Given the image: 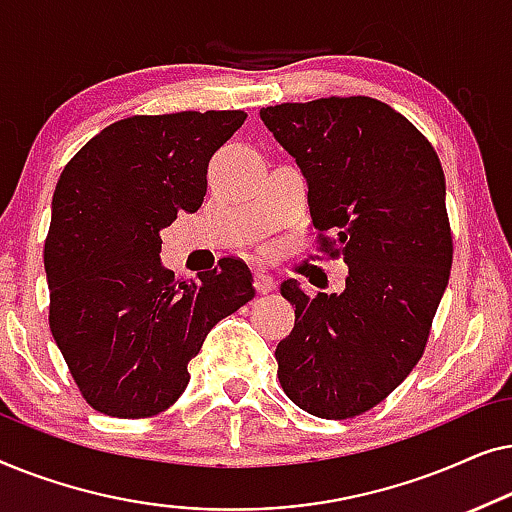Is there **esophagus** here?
Instances as JSON below:
<instances>
[{
  "instance_id": "1",
  "label": "esophagus",
  "mask_w": 512,
  "mask_h": 512,
  "mask_svg": "<svg viewBox=\"0 0 512 512\" xmlns=\"http://www.w3.org/2000/svg\"><path fill=\"white\" fill-rule=\"evenodd\" d=\"M254 286H256L258 293H270L272 289H275V279H272L268 272L256 270L254 272Z\"/></svg>"
}]
</instances>
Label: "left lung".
Returning a JSON list of instances; mask_svg holds the SVG:
<instances>
[{"mask_svg":"<svg viewBox=\"0 0 512 512\" xmlns=\"http://www.w3.org/2000/svg\"><path fill=\"white\" fill-rule=\"evenodd\" d=\"M261 121L307 179L321 251L349 268L342 293L282 284L296 324L275 349L279 382L310 415L356 417L410 375L429 340L452 268L443 167L422 132L373 97L286 102Z\"/></svg>","mask_w":512,"mask_h":512,"instance_id":"left-lung-1","label":"left lung"}]
</instances>
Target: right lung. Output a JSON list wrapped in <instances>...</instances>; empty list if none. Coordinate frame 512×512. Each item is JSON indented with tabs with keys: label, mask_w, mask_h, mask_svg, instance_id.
I'll return each instance as SVG.
<instances>
[{
	"label": "right lung",
	"mask_w": 512,
	"mask_h": 512,
	"mask_svg": "<svg viewBox=\"0 0 512 512\" xmlns=\"http://www.w3.org/2000/svg\"><path fill=\"white\" fill-rule=\"evenodd\" d=\"M244 111L130 116L95 135L62 170L44 265L51 333L95 410L151 417L184 394L188 361L223 317L254 298L247 263L174 282L160 230L198 212L209 158Z\"/></svg>",
	"instance_id": "add662e5"
}]
</instances>
